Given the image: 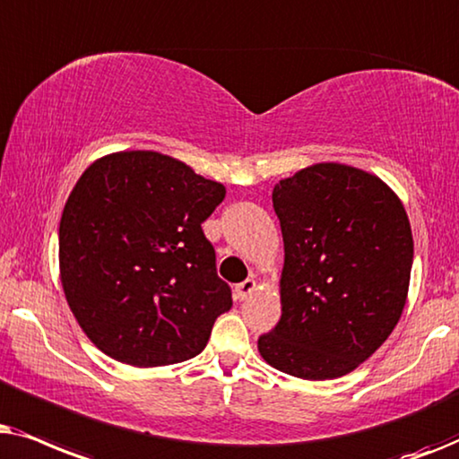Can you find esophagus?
<instances>
[{
  "instance_id": "34e87169",
  "label": "esophagus",
  "mask_w": 459,
  "mask_h": 459,
  "mask_svg": "<svg viewBox=\"0 0 459 459\" xmlns=\"http://www.w3.org/2000/svg\"><path fill=\"white\" fill-rule=\"evenodd\" d=\"M254 290H255V281L254 279H246V281H243V283L235 285V300H239V302L247 300V298L252 296Z\"/></svg>"
}]
</instances>
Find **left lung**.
<instances>
[{"instance_id": "8db88e82", "label": "left lung", "mask_w": 459, "mask_h": 459, "mask_svg": "<svg viewBox=\"0 0 459 459\" xmlns=\"http://www.w3.org/2000/svg\"><path fill=\"white\" fill-rule=\"evenodd\" d=\"M285 264L281 319L262 359L302 380H333L380 348L405 308L413 237L401 199L374 174L316 163L273 188Z\"/></svg>"}]
</instances>
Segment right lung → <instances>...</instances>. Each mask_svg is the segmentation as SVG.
Here are the masks:
<instances>
[{
    "label": "right lung",
    "instance_id": "right-lung-1",
    "mask_svg": "<svg viewBox=\"0 0 459 459\" xmlns=\"http://www.w3.org/2000/svg\"><path fill=\"white\" fill-rule=\"evenodd\" d=\"M224 195L155 151L113 152L77 180L60 218V281L85 335L115 361L197 357L233 307L201 229Z\"/></svg>",
    "mask_w": 459,
    "mask_h": 459
}]
</instances>
